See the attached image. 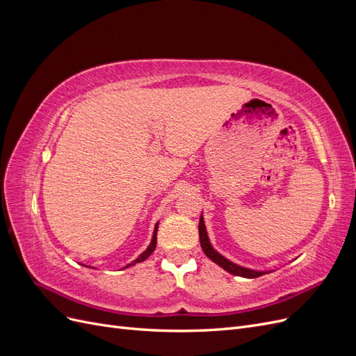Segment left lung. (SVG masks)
I'll use <instances>...</instances> for the list:
<instances>
[{"mask_svg":"<svg viewBox=\"0 0 356 356\" xmlns=\"http://www.w3.org/2000/svg\"><path fill=\"white\" fill-rule=\"evenodd\" d=\"M199 238H200V246H202L203 252L207 254V257L211 258V260L215 264H218L220 267H222L225 272H229V273H232L234 276L246 277V279H254V277L270 273V270H254V268L239 266V264L230 261L229 258H225L224 255H221L217 250H215V248L211 243V241H209V236H208V232H207V225H204V220H203V213H200V220H199Z\"/></svg>","mask_w":356,"mask_h":356,"instance_id":"left-lung-1","label":"left lung"}]
</instances>
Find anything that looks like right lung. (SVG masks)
I'll list each match as a JSON object with an SVG mask.
<instances>
[{"label":"right lung","instance_id":"obj_1","mask_svg":"<svg viewBox=\"0 0 356 356\" xmlns=\"http://www.w3.org/2000/svg\"><path fill=\"white\" fill-rule=\"evenodd\" d=\"M157 230H159V222H156V225H154V230H153V238H152V242H149V245L147 246V250L143 252V254H139L134 261H131L129 264H126L123 268H127V267H132V266H135V264H138V263H143L144 260H147V258L153 254V251L156 250V245H157ZM81 266H84V267H90V266H86V264H81ZM90 268H95V267H90Z\"/></svg>","mask_w":356,"mask_h":356}]
</instances>
